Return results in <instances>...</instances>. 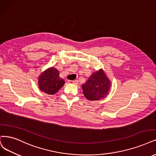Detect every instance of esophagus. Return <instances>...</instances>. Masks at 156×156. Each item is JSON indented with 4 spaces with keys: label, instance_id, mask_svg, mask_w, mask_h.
I'll use <instances>...</instances> for the list:
<instances>
[{
    "label": "esophagus",
    "instance_id": "obj_1",
    "mask_svg": "<svg viewBox=\"0 0 156 156\" xmlns=\"http://www.w3.org/2000/svg\"><path fill=\"white\" fill-rule=\"evenodd\" d=\"M68 82L69 83H74V84H78V80H73V81H72V80H69Z\"/></svg>",
    "mask_w": 156,
    "mask_h": 156
}]
</instances>
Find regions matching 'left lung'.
Masks as SVG:
<instances>
[{"label":"left lung","mask_w":156,"mask_h":156,"mask_svg":"<svg viewBox=\"0 0 156 156\" xmlns=\"http://www.w3.org/2000/svg\"><path fill=\"white\" fill-rule=\"evenodd\" d=\"M111 83L103 69L91 74L82 85L83 93L89 100H100L105 98L111 89Z\"/></svg>","instance_id":"8db88e82"}]
</instances>
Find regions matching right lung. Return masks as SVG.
Returning a JSON list of instances; mask_svg holds the SVG:
<instances>
[{"label":"right lung","instance_id":"right-lung-1","mask_svg":"<svg viewBox=\"0 0 156 156\" xmlns=\"http://www.w3.org/2000/svg\"><path fill=\"white\" fill-rule=\"evenodd\" d=\"M38 83L39 89L44 93L53 95L65 84V81L59 77V71L52 67L40 75Z\"/></svg>","mask_w":156,"mask_h":156}]
</instances>
